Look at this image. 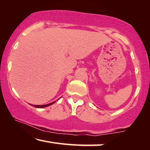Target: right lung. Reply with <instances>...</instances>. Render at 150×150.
Here are the masks:
<instances>
[{
    "mask_svg": "<svg viewBox=\"0 0 150 150\" xmlns=\"http://www.w3.org/2000/svg\"><path fill=\"white\" fill-rule=\"evenodd\" d=\"M56 103V101H54V102H52L51 103H49V104H47V105H33V107H37V108H44L46 107H48V106L50 105H52V104H54V103ZM33 106V105H31Z\"/></svg>",
    "mask_w": 150,
    "mask_h": 150,
    "instance_id": "obj_1",
    "label": "right lung"
}]
</instances>
